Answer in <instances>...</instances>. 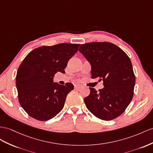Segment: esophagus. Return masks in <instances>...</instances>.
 Listing matches in <instances>:
<instances>
[{"instance_id":"1","label":"esophagus","mask_w":153,"mask_h":153,"mask_svg":"<svg viewBox=\"0 0 153 153\" xmlns=\"http://www.w3.org/2000/svg\"><path fill=\"white\" fill-rule=\"evenodd\" d=\"M80 88H81V86L80 85H74V88L76 89V90L79 89Z\"/></svg>"}]
</instances>
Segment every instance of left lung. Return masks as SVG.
I'll use <instances>...</instances> for the list:
<instances>
[{
  "instance_id": "8db88e82",
  "label": "left lung",
  "mask_w": 153,
  "mask_h": 153,
  "mask_svg": "<svg viewBox=\"0 0 153 153\" xmlns=\"http://www.w3.org/2000/svg\"><path fill=\"white\" fill-rule=\"evenodd\" d=\"M79 52L91 64L92 79L103 81L98 92L89 87L84 101L88 111L98 118L109 121L120 116L132 99L135 76L131 59L124 51L108 42L81 45Z\"/></svg>"
}]
</instances>
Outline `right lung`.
<instances>
[{
    "label": "right lung",
    "instance_id": "right-lung-1",
    "mask_svg": "<svg viewBox=\"0 0 153 153\" xmlns=\"http://www.w3.org/2000/svg\"><path fill=\"white\" fill-rule=\"evenodd\" d=\"M80 44L61 43L43 46L30 52L22 61L16 76L19 103L30 116L39 121L52 119L64 107L74 85L53 83L57 72L64 69Z\"/></svg>",
    "mask_w": 153,
    "mask_h": 153
}]
</instances>
